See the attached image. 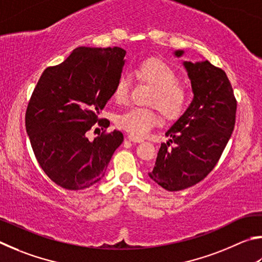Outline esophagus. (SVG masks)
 Segmentation results:
<instances>
[{"label":"esophagus","mask_w":262,"mask_h":262,"mask_svg":"<svg viewBox=\"0 0 262 262\" xmlns=\"http://www.w3.org/2000/svg\"><path fill=\"white\" fill-rule=\"evenodd\" d=\"M127 139L130 140V141H132V143H141V141H144V139L137 138V137L132 136V135H128V136H127Z\"/></svg>","instance_id":"1"}]
</instances>
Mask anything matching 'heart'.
Instances as JSON below:
<instances>
[{
	"label": "heart",
	"mask_w": 262,
	"mask_h": 262,
	"mask_svg": "<svg viewBox=\"0 0 262 262\" xmlns=\"http://www.w3.org/2000/svg\"><path fill=\"white\" fill-rule=\"evenodd\" d=\"M136 76L153 89L148 104L158 108L168 121H175L186 112L190 104V91L178 82V75L168 63L158 58H148L136 68ZM130 91V79L126 75L118 78L114 90V99L118 102L125 101ZM161 121L160 114L154 108L132 107L119 113L115 123L119 128L141 138L150 128Z\"/></svg>",
	"instance_id": "1"
}]
</instances>
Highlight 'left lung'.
<instances>
[{"mask_svg":"<svg viewBox=\"0 0 262 262\" xmlns=\"http://www.w3.org/2000/svg\"><path fill=\"white\" fill-rule=\"evenodd\" d=\"M183 50H176L181 57ZM193 101L166 132L148 176L168 191H181L203 181L216 166L235 127L237 101L222 69L208 61L184 62ZM174 146L170 147V144Z\"/></svg>","mask_w":262,"mask_h":262,"instance_id":"obj_1","label":"left lung"}]
</instances>
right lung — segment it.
Masks as SVG:
<instances>
[{
	"label": "right lung",
	"instance_id": "add662e5",
	"mask_svg": "<svg viewBox=\"0 0 262 262\" xmlns=\"http://www.w3.org/2000/svg\"><path fill=\"white\" fill-rule=\"evenodd\" d=\"M119 47H78L66 61L42 72L32 93L25 126L46 175L67 190H84L104 177L110 159L123 143L114 130L90 141L95 123L108 127L99 114L114 95L125 63Z\"/></svg>",
	"mask_w": 262,
	"mask_h": 262
}]
</instances>
